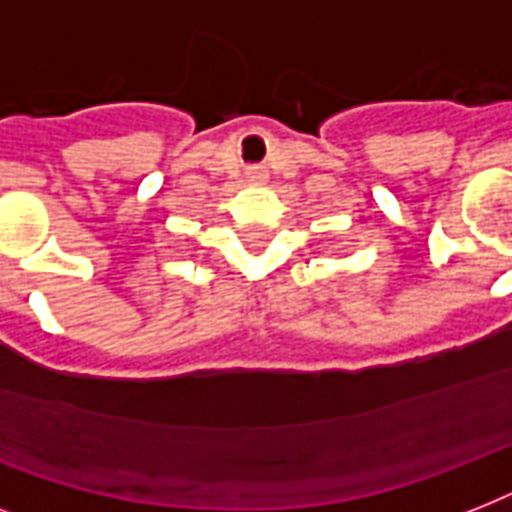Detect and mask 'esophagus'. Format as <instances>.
Wrapping results in <instances>:
<instances>
[{
    "instance_id": "obj_1",
    "label": "esophagus",
    "mask_w": 512,
    "mask_h": 512,
    "mask_svg": "<svg viewBox=\"0 0 512 512\" xmlns=\"http://www.w3.org/2000/svg\"><path fill=\"white\" fill-rule=\"evenodd\" d=\"M265 177H268V172L263 170V167H249L247 170V180L249 183H265Z\"/></svg>"
}]
</instances>
